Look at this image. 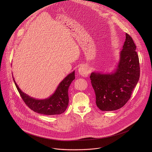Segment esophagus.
<instances>
[{
	"mask_svg": "<svg viewBox=\"0 0 152 152\" xmlns=\"http://www.w3.org/2000/svg\"><path fill=\"white\" fill-rule=\"evenodd\" d=\"M78 72L81 76L86 77L89 74L88 68L86 65H81L78 68Z\"/></svg>",
	"mask_w": 152,
	"mask_h": 152,
	"instance_id": "34e87169",
	"label": "esophagus"
}]
</instances>
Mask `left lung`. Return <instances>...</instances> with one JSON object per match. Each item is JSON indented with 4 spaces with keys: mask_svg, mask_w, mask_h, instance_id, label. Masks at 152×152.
Segmentation results:
<instances>
[{
    "mask_svg": "<svg viewBox=\"0 0 152 152\" xmlns=\"http://www.w3.org/2000/svg\"><path fill=\"white\" fill-rule=\"evenodd\" d=\"M136 50L132 38L126 33L115 71L111 74L91 73L90 79L96 96V104L100 110L119 109L130 99L140 77L139 60Z\"/></svg>",
    "mask_w": 152,
    "mask_h": 152,
    "instance_id": "1",
    "label": "left lung"
}]
</instances>
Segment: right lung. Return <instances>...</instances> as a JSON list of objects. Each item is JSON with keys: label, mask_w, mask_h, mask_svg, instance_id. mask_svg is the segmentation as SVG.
Returning a JSON list of instances; mask_svg holds the SVG:
<instances>
[{"label": "right lung", "mask_w": 152, "mask_h": 152, "mask_svg": "<svg viewBox=\"0 0 152 152\" xmlns=\"http://www.w3.org/2000/svg\"><path fill=\"white\" fill-rule=\"evenodd\" d=\"M74 79L75 71H73L60 83L51 96L44 99H36L24 94L16 84L14 78L13 81L22 99L29 108L39 113L53 115H60L65 112L69 102L68 88Z\"/></svg>", "instance_id": "obj_1"}]
</instances>
